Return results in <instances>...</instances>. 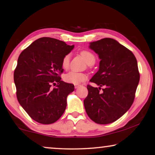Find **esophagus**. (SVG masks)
I'll return each instance as SVG.
<instances>
[{
	"mask_svg": "<svg viewBox=\"0 0 155 155\" xmlns=\"http://www.w3.org/2000/svg\"><path fill=\"white\" fill-rule=\"evenodd\" d=\"M81 85V84H74V87H75V89H78V87H80Z\"/></svg>",
	"mask_w": 155,
	"mask_h": 155,
	"instance_id": "1",
	"label": "esophagus"
}]
</instances>
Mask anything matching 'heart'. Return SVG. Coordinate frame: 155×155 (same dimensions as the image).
I'll use <instances>...</instances> for the list:
<instances>
[{
	"instance_id": "heart-1",
	"label": "heart",
	"mask_w": 155,
	"mask_h": 155,
	"mask_svg": "<svg viewBox=\"0 0 155 155\" xmlns=\"http://www.w3.org/2000/svg\"><path fill=\"white\" fill-rule=\"evenodd\" d=\"M80 55L83 57L88 65H93L95 62V57L92 53L87 50L81 51L80 52ZM62 68L66 71L68 70L70 66V57L69 55H66L63 58L61 62ZM87 76L85 74L82 73V72H77L74 71H71L68 72L67 74L64 76V79L65 81L69 83L72 84H79L83 83V81L86 80Z\"/></svg>"
}]
</instances>
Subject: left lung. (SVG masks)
Wrapping results in <instances>:
<instances>
[{
    "label": "left lung",
    "mask_w": 155,
    "mask_h": 155,
    "mask_svg": "<svg viewBox=\"0 0 155 155\" xmlns=\"http://www.w3.org/2000/svg\"><path fill=\"white\" fill-rule=\"evenodd\" d=\"M90 48L99 55V69L88 84L84 100L87 114L99 124H107L119 119L131 107L140 80L137 60L128 48L111 38L91 43ZM101 86H104L101 92Z\"/></svg>",
    "instance_id": "8db88e82"
}]
</instances>
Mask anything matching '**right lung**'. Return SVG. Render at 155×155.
Instances as JSON below:
<instances>
[{
  "instance_id": "right-lung-1",
  "label": "right lung",
  "mask_w": 155,
  "mask_h": 155,
  "mask_svg": "<svg viewBox=\"0 0 155 155\" xmlns=\"http://www.w3.org/2000/svg\"><path fill=\"white\" fill-rule=\"evenodd\" d=\"M73 48L64 41L45 37L33 41L20 54L14 71L17 98L38 123H54L66 110V98L74 87L61 81V62ZM52 84L56 87L51 88Z\"/></svg>"
}]
</instances>
